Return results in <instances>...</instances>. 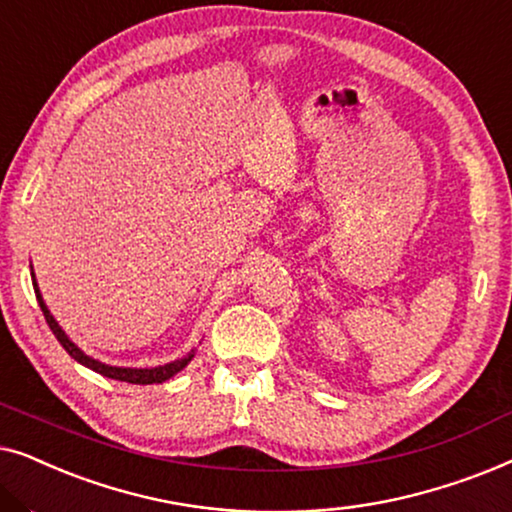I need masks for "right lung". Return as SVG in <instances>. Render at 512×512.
Returning a JSON list of instances; mask_svg holds the SVG:
<instances>
[{
	"label": "right lung",
	"instance_id": "right-lung-1",
	"mask_svg": "<svg viewBox=\"0 0 512 512\" xmlns=\"http://www.w3.org/2000/svg\"><path fill=\"white\" fill-rule=\"evenodd\" d=\"M32 284H34V293H37V300H39V307L41 312H44L46 317V324L48 328H51L55 338H58V342L62 347H65V352L72 356L74 361H79L81 366H86L90 370H95V373H100L104 377H111V380H121V382H130V384H160L165 380H170L172 375H177L179 370H184L188 366V361L193 359V352L184 356V359H177L172 363H165V366H156V368H118V366H109V363H102L93 359V356L83 354L79 347L74 345L72 340L67 338V333L62 331L58 321H55V317L51 314V310H48L44 298H41V291L37 286V279H34V272H32Z\"/></svg>",
	"mask_w": 512,
	"mask_h": 512
}]
</instances>
